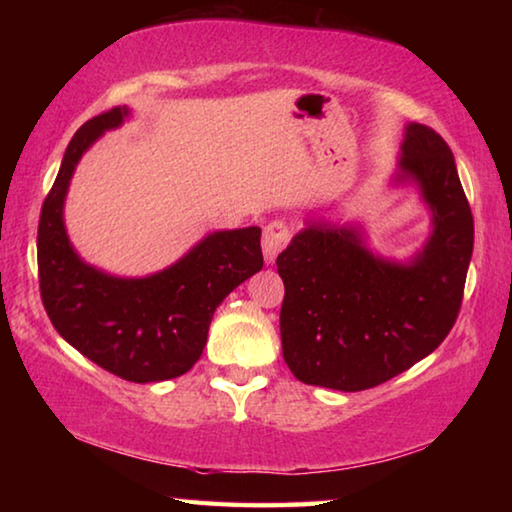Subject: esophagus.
<instances>
[{
	"label": "esophagus",
	"mask_w": 512,
	"mask_h": 512,
	"mask_svg": "<svg viewBox=\"0 0 512 512\" xmlns=\"http://www.w3.org/2000/svg\"><path fill=\"white\" fill-rule=\"evenodd\" d=\"M291 239V230L284 221H271L264 228V237H262V248H264V257L268 264L275 262V257L287 248Z\"/></svg>",
	"instance_id": "1"
}]
</instances>
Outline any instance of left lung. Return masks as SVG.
I'll list each match as a JSON object with an SVG mask.
<instances>
[{
    "mask_svg": "<svg viewBox=\"0 0 512 512\" xmlns=\"http://www.w3.org/2000/svg\"><path fill=\"white\" fill-rule=\"evenodd\" d=\"M397 183L431 207L433 232L409 264L370 253L357 228L307 221L277 255L284 282L282 354L296 379L366 391L409 370L445 341L461 311L474 219L452 149L409 124Z\"/></svg>",
    "mask_w": 512,
    "mask_h": 512,
    "instance_id": "obj_1",
    "label": "left lung"
}]
</instances>
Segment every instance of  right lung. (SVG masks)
<instances>
[{
  "mask_svg": "<svg viewBox=\"0 0 512 512\" xmlns=\"http://www.w3.org/2000/svg\"><path fill=\"white\" fill-rule=\"evenodd\" d=\"M128 108L92 117L69 142L42 203L38 280L51 325L83 357L135 384L185 375L201 359L216 307L264 266L257 225L207 235L149 277H115L85 264L69 244L63 205L81 155L121 126Z\"/></svg>",
  "mask_w": 512,
  "mask_h": 512,
  "instance_id": "right-lung-1",
  "label": "right lung"
}]
</instances>
